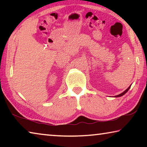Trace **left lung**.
<instances>
[{"label": "left lung", "mask_w": 147, "mask_h": 147, "mask_svg": "<svg viewBox=\"0 0 147 147\" xmlns=\"http://www.w3.org/2000/svg\"><path fill=\"white\" fill-rule=\"evenodd\" d=\"M130 88V86H129L128 88L126 89L125 91H124V92H123V93H121V94H118V95H116V96H115V97H120V96H123V95H124V94H125L126 92H127L128 90H129V89Z\"/></svg>", "instance_id": "obj_1"}]
</instances>
